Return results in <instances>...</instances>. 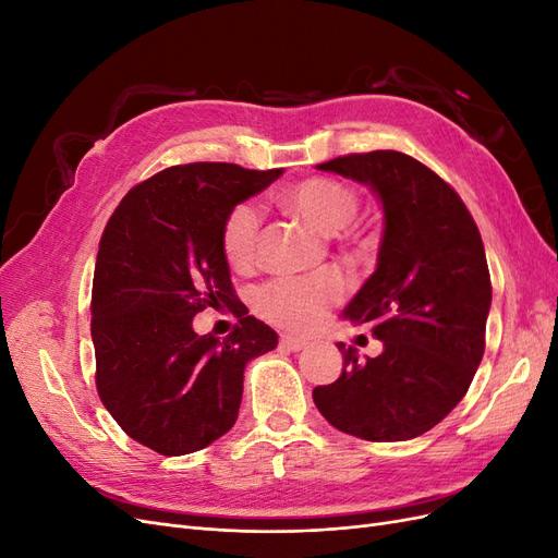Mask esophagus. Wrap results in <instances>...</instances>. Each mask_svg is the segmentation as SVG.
<instances>
[{
	"instance_id": "34e87169",
	"label": "esophagus",
	"mask_w": 558,
	"mask_h": 558,
	"mask_svg": "<svg viewBox=\"0 0 558 558\" xmlns=\"http://www.w3.org/2000/svg\"><path fill=\"white\" fill-rule=\"evenodd\" d=\"M279 344L286 351H300V349L307 347V340H302V337H293V335H281Z\"/></svg>"
}]
</instances>
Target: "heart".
Masks as SVG:
<instances>
[{"label": "heart", "mask_w": 558, "mask_h": 558, "mask_svg": "<svg viewBox=\"0 0 558 558\" xmlns=\"http://www.w3.org/2000/svg\"><path fill=\"white\" fill-rule=\"evenodd\" d=\"M281 199L302 221L320 232L347 228L359 211L356 191L349 183L328 177L300 181L286 189ZM258 228L260 214L248 202H240L228 211L221 226V248L234 269H246L256 260ZM342 281L335 275L286 277L263 286L256 295V307L267 320L281 328L310 330L342 298Z\"/></svg>", "instance_id": "1"}]
</instances>
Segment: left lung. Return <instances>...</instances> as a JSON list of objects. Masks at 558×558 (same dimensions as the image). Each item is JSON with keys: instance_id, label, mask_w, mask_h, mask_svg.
<instances>
[{"instance_id": "1", "label": "left lung", "mask_w": 558, "mask_h": 558, "mask_svg": "<svg viewBox=\"0 0 558 558\" xmlns=\"http://www.w3.org/2000/svg\"><path fill=\"white\" fill-rule=\"evenodd\" d=\"M316 170L367 185L381 205L377 267L342 316L373 326L384 351L359 361L356 347L337 342L342 375L314 388V404L363 440H412L461 402L484 356L492 279L480 230L449 183L398 150Z\"/></svg>"}]
</instances>
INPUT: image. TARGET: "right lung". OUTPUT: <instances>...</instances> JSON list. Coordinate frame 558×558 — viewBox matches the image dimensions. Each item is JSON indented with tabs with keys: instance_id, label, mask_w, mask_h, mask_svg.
<instances>
[{
	"instance_id": "1",
	"label": "right lung",
	"mask_w": 558,
	"mask_h": 558,
	"mask_svg": "<svg viewBox=\"0 0 558 558\" xmlns=\"http://www.w3.org/2000/svg\"><path fill=\"white\" fill-rule=\"evenodd\" d=\"M281 174L177 165L134 185L105 228L90 305L97 391L132 440L162 456L226 435L240 414L246 363L279 342L234 300L221 226ZM207 306L241 318L226 341L192 330Z\"/></svg>"
}]
</instances>
